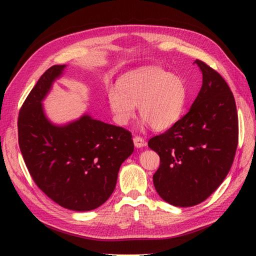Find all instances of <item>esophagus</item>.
<instances>
[{
    "label": "esophagus",
    "mask_w": 256,
    "mask_h": 256,
    "mask_svg": "<svg viewBox=\"0 0 256 256\" xmlns=\"http://www.w3.org/2000/svg\"><path fill=\"white\" fill-rule=\"evenodd\" d=\"M134 146L138 147V148H140V147H143V146L146 145L145 140L140 136H136L134 138Z\"/></svg>",
    "instance_id": "obj_1"
}]
</instances>
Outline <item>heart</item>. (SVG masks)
I'll return each mask as SVG.
<instances>
[{
    "label": "heart",
    "instance_id": "1",
    "mask_svg": "<svg viewBox=\"0 0 256 256\" xmlns=\"http://www.w3.org/2000/svg\"><path fill=\"white\" fill-rule=\"evenodd\" d=\"M118 90H109L108 102L118 125H127L136 114L154 130L171 127L180 118L187 97L186 85L178 76L159 67L138 69L122 78Z\"/></svg>",
    "mask_w": 256,
    "mask_h": 256
}]
</instances>
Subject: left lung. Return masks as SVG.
I'll use <instances>...</instances> for the list:
<instances>
[{
  "label": "left lung",
  "instance_id": "1",
  "mask_svg": "<svg viewBox=\"0 0 256 256\" xmlns=\"http://www.w3.org/2000/svg\"><path fill=\"white\" fill-rule=\"evenodd\" d=\"M203 84L188 113L148 141L160 157L152 176L166 202L189 207L219 187L233 164L238 144V115L233 92L222 76L196 60Z\"/></svg>",
  "mask_w": 256,
  "mask_h": 256
}]
</instances>
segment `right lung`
I'll return each instance as SVG.
<instances>
[{"instance_id": "right-lung-1", "label": "right lung", "mask_w": 256, "mask_h": 256, "mask_svg": "<svg viewBox=\"0 0 256 256\" xmlns=\"http://www.w3.org/2000/svg\"><path fill=\"white\" fill-rule=\"evenodd\" d=\"M65 65H54L37 81L18 118V141L33 180L67 209L92 210L113 193L122 164L134 152L129 130L84 115L66 126L46 118L42 100Z\"/></svg>"}]
</instances>
